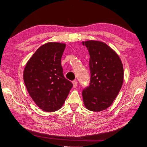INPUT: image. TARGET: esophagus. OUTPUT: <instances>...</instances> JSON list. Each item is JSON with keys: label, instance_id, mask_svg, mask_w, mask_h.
<instances>
[{"label": "esophagus", "instance_id": "1", "mask_svg": "<svg viewBox=\"0 0 147 147\" xmlns=\"http://www.w3.org/2000/svg\"><path fill=\"white\" fill-rule=\"evenodd\" d=\"M73 88H76L77 85H78V82L76 81H73Z\"/></svg>", "mask_w": 147, "mask_h": 147}]
</instances>
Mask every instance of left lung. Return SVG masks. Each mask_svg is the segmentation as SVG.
<instances>
[{"mask_svg":"<svg viewBox=\"0 0 147 147\" xmlns=\"http://www.w3.org/2000/svg\"><path fill=\"white\" fill-rule=\"evenodd\" d=\"M91 78L82 91L84 105L89 110L100 111L112 104L123 83L124 70L119 56L106 44L88 41Z\"/></svg>","mask_w":147,"mask_h":147,"instance_id":"left-lung-1","label":"left lung"}]
</instances>
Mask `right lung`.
<instances>
[{"instance_id": "1", "label": "right lung", "mask_w": 147, "mask_h": 147, "mask_svg": "<svg viewBox=\"0 0 147 147\" xmlns=\"http://www.w3.org/2000/svg\"><path fill=\"white\" fill-rule=\"evenodd\" d=\"M65 44L51 42L37 50L27 62L23 78L27 90L39 108L47 112L63 106L73 87L61 65Z\"/></svg>"}]
</instances>
